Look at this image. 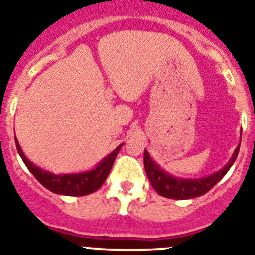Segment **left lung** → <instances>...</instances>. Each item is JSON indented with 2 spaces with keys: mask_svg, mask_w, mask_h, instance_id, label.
Here are the masks:
<instances>
[{
  "mask_svg": "<svg viewBox=\"0 0 255 255\" xmlns=\"http://www.w3.org/2000/svg\"><path fill=\"white\" fill-rule=\"evenodd\" d=\"M239 149H240V144L236 147L229 163L222 170L212 173L207 177H202V179L191 180L171 176L170 173L164 172L158 164L150 158L147 150H144V168H145L150 184L159 195L164 198H170V199H191V198L200 197V195L208 193L226 175L227 171L231 168L236 157H238Z\"/></svg>",
  "mask_w": 255,
  "mask_h": 255,
  "instance_id": "left-lung-1",
  "label": "left lung"
}]
</instances>
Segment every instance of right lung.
I'll list each match as a JSON object with an SVG mask.
<instances>
[{
  "mask_svg": "<svg viewBox=\"0 0 255 255\" xmlns=\"http://www.w3.org/2000/svg\"><path fill=\"white\" fill-rule=\"evenodd\" d=\"M15 144H16V149L19 152L20 157H21L22 162L25 163L28 170L33 173V176L44 188L51 190L52 193H56V194L69 195V197H83V195H88L98 190L103 185V182L106 181V179H107L117 153L120 152L121 147H123V144H120L114 152L110 153L107 157H105L100 163L97 164L96 168H93V170L80 173L55 175V173L42 170V168L37 167L35 164L31 163L26 158L25 154L22 153L16 138H15Z\"/></svg>",
  "mask_w": 255,
  "mask_h": 255,
  "instance_id": "obj_1",
  "label": "right lung"
}]
</instances>
